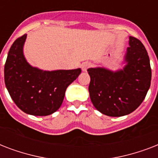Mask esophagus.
<instances>
[{
	"mask_svg": "<svg viewBox=\"0 0 158 158\" xmlns=\"http://www.w3.org/2000/svg\"><path fill=\"white\" fill-rule=\"evenodd\" d=\"M89 66H90V63H89V62H84V63L81 64L82 70H83V71H86Z\"/></svg>",
	"mask_w": 158,
	"mask_h": 158,
	"instance_id": "esophagus-1",
	"label": "esophagus"
}]
</instances>
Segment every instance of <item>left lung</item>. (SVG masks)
<instances>
[{
    "mask_svg": "<svg viewBox=\"0 0 158 158\" xmlns=\"http://www.w3.org/2000/svg\"><path fill=\"white\" fill-rule=\"evenodd\" d=\"M129 46L122 69H88L91 102L97 110L108 116L119 117L133 112L144 100L150 88L152 71L144 46L131 36Z\"/></svg>",
    "mask_w": 158,
    "mask_h": 158,
    "instance_id": "1",
    "label": "left lung"
}]
</instances>
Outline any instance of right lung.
I'll return each mask as SVG.
<instances>
[{
  "label": "right lung",
  "mask_w": 158,
  "mask_h": 158,
  "mask_svg": "<svg viewBox=\"0 0 158 158\" xmlns=\"http://www.w3.org/2000/svg\"><path fill=\"white\" fill-rule=\"evenodd\" d=\"M27 34L17 38L6 59L5 84L14 102L23 112L48 115L61 106L67 87L78 78L81 69L43 70L32 66L23 55Z\"/></svg>",
  "instance_id": "obj_1"
}]
</instances>
